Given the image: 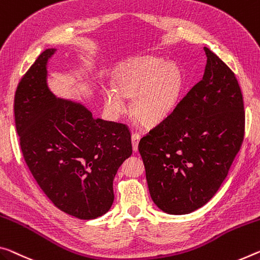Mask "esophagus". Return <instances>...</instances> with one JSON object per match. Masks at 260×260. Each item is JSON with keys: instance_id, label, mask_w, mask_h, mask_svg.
I'll return each mask as SVG.
<instances>
[{"instance_id": "34e87169", "label": "esophagus", "mask_w": 260, "mask_h": 260, "mask_svg": "<svg viewBox=\"0 0 260 260\" xmlns=\"http://www.w3.org/2000/svg\"><path fill=\"white\" fill-rule=\"evenodd\" d=\"M140 141V134L139 133H133L132 134V146H133V150L138 151V145Z\"/></svg>"}]
</instances>
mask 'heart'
I'll return each instance as SVG.
<instances>
[{
	"label": "heart",
	"instance_id": "obj_1",
	"mask_svg": "<svg viewBox=\"0 0 260 260\" xmlns=\"http://www.w3.org/2000/svg\"><path fill=\"white\" fill-rule=\"evenodd\" d=\"M114 88L104 89L105 108L111 118L127 111L126 97L132 98V112L143 125L163 121L175 109L183 86L178 66L157 57H135L119 67Z\"/></svg>",
	"mask_w": 260,
	"mask_h": 260
}]
</instances>
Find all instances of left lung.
I'll use <instances>...</instances> for the list:
<instances>
[{"label":"left lung","instance_id":"8db88e82","mask_svg":"<svg viewBox=\"0 0 260 260\" xmlns=\"http://www.w3.org/2000/svg\"><path fill=\"white\" fill-rule=\"evenodd\" d=\"M203 80L139 142L150 197L183 215L212 199L244 139L245 112L234 72L205 47Z\"/></svg>","mask_w":260,"mask_h":260}]
</instances>
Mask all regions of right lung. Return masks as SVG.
<instances>
[{
    "instance_id": "1",
    "label": "right lung",
    "mask_w": 260,
    "mask_h": 260,
    "mask_svg": "<svg viewBox=\"0 0 260 260\" xmlns=\"http://www.w3.org/2000/svg\"><path fill=\"white\" fill-rule=\"evenodd\" d=\"M44 51L22 77L14 111L20 149L32 176L61 211L81 220L102 216L113 204V179L132 155L125 123L94 119L80 103L56 98L47 85Z\"/></svg>"
}]
</instances>
